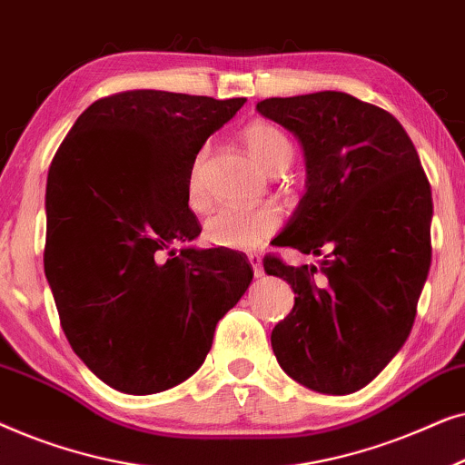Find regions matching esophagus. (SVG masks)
Here are the masks:
<instances>
[{"instance_id": "1", "label": "esophagus", "mask_w": 465, "mask_h": 465, "mask_svg": "<svg viewBox=\"0 0 465 465\" xmlns=\"http://www.w3.org/2000/svg\"><path fill=\"white\" fill-rule=\"evenodd\" d=\"M247 260H250V264L253 269V277H262L264 275V266H262V260H260L258 253H250Z\"/></svg>"}]
</instances>
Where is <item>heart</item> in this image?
Here are the masks:
<instances>
[{
	"mask_svg": "<svg viewBox=\"0 0 465 465\" xmlns=\"http://www.w3.org/2000/svg\"><path fill=\"white\" fill-rule=\"evenodd\" d=\"M241 137H243L250 156L264 171H269L272 164L292 154L290 142L283 133L277 126L262 123V120L247 124ZM203 161H205V150L199 152L188 171L186 196L188 205L193 209H203L207 205V193L203 186ZM279 224H282V215L275 207H222L207 220L205 234L209 243L218 247L256 250L258 245L264 243L266 237H271L277 231Z\"/></svg>",
	"mask_w": 465,
	"mask_h": 465,
	"instance_id": "b5f03b06",
	"label": "heart"
}]
</instances>
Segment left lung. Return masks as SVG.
<instances>
[{"label":"left lung","mask_w":465,"mask_h":465,"mask_svg":"<svg viewBox=\"0 0 465 465\" xmlns=\"http://www.w3.org/2000/svg\"><path fill=\"white\" fill-rule=\"evenodd\" d=\"M258 114L302 145L307 190L277 245L320 266L266 258L294 290L272 328L279 366L309 390L366 387L409 339L431 262V188L402 124L347 93L271 97Z\"/></svg>","instance_id":"obj_1"}]
</instances>
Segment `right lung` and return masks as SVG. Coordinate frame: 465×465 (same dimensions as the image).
Returning a JSON list of instances; mask_svg holds the SVG:
<instances>
[{
  "mask_svg": "<svg viewBox=\"0 0 465 465\" xmlns=\"http://www.w3.org/2000/svg\"><path fill=\"white\" fill-rule=\"evenodd\" d=\"M245 104L164 91L94 101L48 171L44 271L63 332L114 390L148 396L199 371L253 271L201 234L186 196L207 137Z\"/></svg>",
  "mask_w": 465,
  "mask_h": 465,
  "instance_id": "add662e5",
  "label": "right lung"
}]
</instances>
